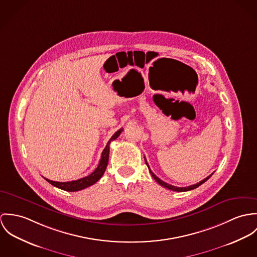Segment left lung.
I'll return each instance as SVG.
<instances>
[{
	"label": "left lung",
	"instance_id": "left-lung-1",
	"mask_svg": "<svg viewBox=\"0 0 257 257\" xmlns=\"http://www.w3.org/2000/svg\"><path fill=\"white\" fill-rule=\"evenodd\" d=\"M145 162H146V165L148 166V168H149V165H148V163H147V161H146V159H145ZM149 171L151 172V174H152V176L154 177V179L160 184V185H162V186H164V187H166V188H168V189H171L172 191H177V192H183V191H189V190H192V189H195V188H197L198 186H200L201 184H203L205 181H207L211 176H212V174H210L209 176H207L206 178H204L203 180H201L200 182L198 183H196V184H193V185H190V186H187V187H177V186H173V185H171V184H169V183H167V182H165V181H163L162 179H160L153 171H151V169L149 168Z\"/></svg>",
	"mask_w": 257,
	"mask_h": 257
}]
</instances>
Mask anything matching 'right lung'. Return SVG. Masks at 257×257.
Returning <instances> with one entry per match:
<instances>
[{
    "label": "right lung",
    "instance_id": "right-lung-1",
    "mask_svg": "<svg viewBox=\"0 0 257 257\" xmlns=\"http://www.w3.org/2000/svg\"><path fill=\"white\" fill-rule=\"evenodd\" d=\"M123 131V129H119L117 132H115L113 136L110 138V140L107 143L106 147L104 148V150L102 151L101 154V158L99 161V164L97 166V168L94 170L93 172H91L89 175L85 176L83 178L74 180V181H67V182H59V181H53L50 179L45 178L50 184H52L53 186L63 189L65 191H69V192H75V191H79L82 189H85L86 187L94 184L96 181H98L100 179V177L103 175L104 171L106 170L107 164H108V159H109V145L112 141H114L115 139L118 138V136L121 134V132Z\"/></svg>",
    "mask_w": 257,
    "mask_h": 257
}]
</instances>
